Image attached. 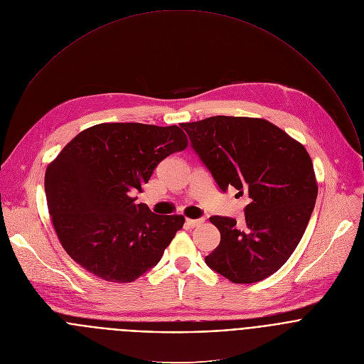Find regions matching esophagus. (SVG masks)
Masks as SVG:
<instances>
[{"mask_svg":"<svg viewBox=\"0 0 364 364\" xmlns=\"http://www.w3.org/2000/svg\"><path fill=\"white\" fill-rule=\"evenodd\" d=\"M202 223H203V219H186V225L189 228H196V226H199Z\"/></svg>","mask_w":364,"mask_h":364,"instance_id":"1","label":"esophagus"}]
</instances>
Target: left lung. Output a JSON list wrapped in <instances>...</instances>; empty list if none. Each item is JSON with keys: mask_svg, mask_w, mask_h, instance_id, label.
<instances>
[{"mask_svg": "<svg viewBox=\"0 0 364 364\" xmlns=\"http://www.w3.org/2000/svg\"><path fill=\"white\" fill-rule=\"evenodd\" d=\"M222 192L247 193L245 220L210 216L220 243L206 264L233 283H255L279 270L311 216L317 183L301 144L259 118L210 117L181 125Z\"/></svg>", "mask_w": 364, "mask_h": 364, "instance_id": "left-lung-1", "label": "left lung"}]
</instances>
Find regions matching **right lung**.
Here are the masks:
<instances>
[{"instance_id":"add662e5","label":"right lung","mask_w":364,"mask_h":364,"mask_svg":"<svg viewBox=\"0 0 364 364\" xmlns=\"http://www.w3.org/2000/svg\"><path fill=\"white\" fill-rule=\"evenodd\" d=\"M186 146L176 125L100 124L78 134L46 172L48 210L65 252L118 283L158 264L185 218L155 215L135 195L161 161Z\"/></svg>"}]
</instances>
